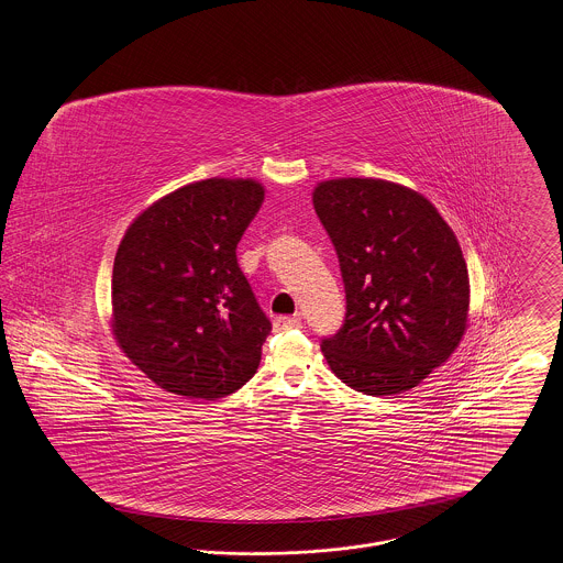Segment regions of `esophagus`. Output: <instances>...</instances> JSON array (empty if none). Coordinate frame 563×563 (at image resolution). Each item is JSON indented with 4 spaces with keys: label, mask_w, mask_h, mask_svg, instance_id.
I'll return each instance as SVG.
<instances>
[{
    "label": "esophagus",
    "mask_w": 563,
    "mask_h": 563,
    "mask_svg": "<svg viewBox=\"0 0 563 563\" xmlns=\"http://www.w3.org/2000/svg\"><path fill=\"white\" fill-rule=\"evenodd\" d=\"M301 328V317L296 314V317H276L274 319V330L276 331H287V330H298Z\"/></svg>",
    "instance_id": "esophagus-1"
}]
</instances>
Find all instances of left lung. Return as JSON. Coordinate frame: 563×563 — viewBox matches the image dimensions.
Instances as JSON below:
<instances>
[{
    "mask_svg": "<svg viewBox=\"0 0 563 563\" xmlns=\"http://www.w3.org/2000/svg\"><path fill=\"white\" fill-rule=\"evenodd\" d=\"M312 203L346 294L342 328L321 342L331 372L365 396L417 387L465 331L470 280L455 233L423 196L380 178L325 180Z\"/></svg>",
    "mask_w": 563,
    "mask_h": 563,
    "instance_id": "1",
    "label": "left lung"
}]
</instances>
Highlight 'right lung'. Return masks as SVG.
I'll list each match as a JSON object with an SVG mask.
<instances>
[{
  "instance_id": "add662e5",
  "label": "right lung",
  "mask_w": 563,
  "mask_h": 563,
  "mask_svg": "<svg viewBox=\"0 0 563 563\" xmlns=\"http://www.w3.org/2000/svg\"><path fill=\"white\" fill-rule=\"evenodd\" d=\"M262 201L255 180H199L146 208L119 244L114 338L169 394L217 399L257 372L272 323L235 249Z\"/></svg>"
}]
</instances>
